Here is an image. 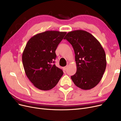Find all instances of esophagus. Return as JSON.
<instances>
[{
    "label": "esophagus",
    "mask_w": 121,
    "mask_h": 121,
    "mask_svg": "<svg viewBox=\"0 0 121 121\" xmlns=\"http://www.w3.org/2000/svg\"><path fill=\"white\" fill-rule=\"evenodd\" d=\"M68 66L67 65L66 66H65V67H63V69H64V71H66V69H67Z\"/></svg>",
    "instance_id": "obj_1"
}]
</instances>
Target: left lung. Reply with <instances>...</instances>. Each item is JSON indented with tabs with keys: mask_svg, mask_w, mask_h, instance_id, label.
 <instances>
[{
	"mask_svg": "<svg viewBox=\"0 0 121 121\" xmlns=\"http://www.w3.org/2000/svg\"><path fill=\"white\" fill-rule=\"evenodd\" d=\"M66 39L73 47L77 70L71 76L74 84L83 90L95 87L103 78L106 66L104 50L96 38L82 30L68 32Z\"/></svg>",
	"mask_w": 121,
	"mask_h": 121,
	"instance_id": "1",
	"label": "left lung"
}]
</instances>
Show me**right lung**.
<instances>
[{
    "mask_svg": "<svg viewBox=\"0 0 121 121\" xmlns=\"http://www.w3.org/2000/svg\"><path fill=\"white\" fill-rule=\"evenodd\" d=\"M66 32L47 31L31 37L22 55L24 71L34 86L40 90L52 89L63 74L54 63L55 50Z\"/></svg>",
    "mask_w": 121,
    "mask_h": 121,
    "instance_id": "1",
    "label": "right lung"
}]
</instances>
